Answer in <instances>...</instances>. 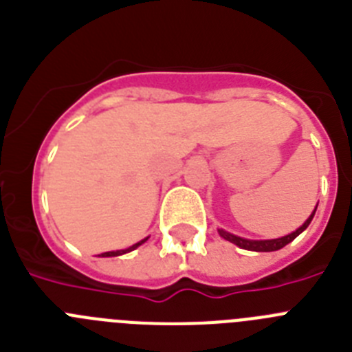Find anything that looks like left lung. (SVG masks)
<instances>
[{
    "instance_id": "1",
    "label": "left lung",
    "mask_w": 352,
    "mask_h": 352,
    "mask_svg": "<svg viewBox=\"0 0 352 352\" xmlns=\"http://www.w3.org/2000/svg\"><path fill=\"white\" fill-rule=\"evenodd\" d=\"M317 210V206H316ZM316 210L312 211V214H310L309 219H307V222L303 223L301 227H298L296 231L291 232V234L287 236H282V238H276V239H245V238H239V236H234L231 234V232L223 231V229H219V234L222 236L223 239H227V241H231V243L238 245L239 248H245V250H254V252H275V250H280V248H284L285 245L291 243L292 239L296 238V236H300L301 232L309 227V223L312 222L314 214H316Z\"/></svg>"
}]
</instances>
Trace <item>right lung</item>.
<instances>
[{
    "label": "right lung",
    "mask_w": 352,
    "mask_h": 352,
    "mask_svg": "<svg viewBox=\"0 0 352 352\" xmlns=\"http://www.w3.org/2000/svg\"><path fill=\"white\" fill-rule=\"evenodd\" d=\"M146 239H148V238L141 239V241H139V243L132 245V247L125 248V250H114V252H104V254H100V256H102V257H116V256H121V254H126V252H132V250H133V248H138V247H139V245H142V243H144Z\"/></svg>",
    "instance_id": "obj_1"
}]
</instances>
